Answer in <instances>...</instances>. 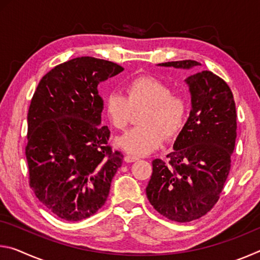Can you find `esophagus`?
I'll use <instances>...</instances> for the list:
<instances>
[{"label": "esophagus", "mask_w": 260, "mask_h": 260, "mask_svg": "<svg viewBox=\"0 0 260 260\" xmlns=\"http://www.w3.org/2000/svg\"><path fill=\"white\" fill-rule=\"evenodd\" d=\"M138 159H139L138 157L132 156V155H126V156H125V161H126V162H133V161H136Z\"/></svg>", "instance_id": "obj_1"}]
</instances>
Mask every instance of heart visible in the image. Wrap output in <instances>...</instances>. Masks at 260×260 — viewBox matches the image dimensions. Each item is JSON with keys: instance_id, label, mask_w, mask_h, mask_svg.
I'll use <instances>...</instances> for the list:
<instances>
[{"instance_id": "obj_1", "label": "heart", "mask_w": 260, "mask_h": 260, "mask_svg": "<svg viewBox=\"0 0 260 260\" xmlns=\"http://www.w3.org/2000/svg\"><path fill=\"white\" fill-rule=\"evenodd\" d=\"M146 108L140 117L142 126L127 132L116 144L133 156H146L156 151L165 138L177 136L186 124L188 103L184 96L172 93V88L159 79L141 76L126 85V96L111 91L104 100V113L112 127L124 131L133 110Z\"/></svg>"}]
</instances>
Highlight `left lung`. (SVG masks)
Returning <instances> with one entry per match:
<instances>
[{"instance_id":"8db88e82","label":"left lung","mask_w":260,"mask_h":260,"mask_svg":"<svg viewBox=\"0 0 260 260\" xmlns=\"http://www.w3.org/2000/svg\"><path fill=\"white\" fill-rule=\"evenodd\" d=\"M175 69L200 67L196 60L158 64ZM191 95L189 118L166 157L152 160L146 188L153 209L167 219L189 222L217 203L231 171L236 140V109L230 86L211 71L186 79Z\"/></svg>"}]
</instances>
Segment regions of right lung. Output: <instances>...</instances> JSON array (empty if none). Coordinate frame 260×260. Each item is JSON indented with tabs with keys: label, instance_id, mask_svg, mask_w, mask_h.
Instances as JSON below:
<instances>
[{
	"label": "right lung",
	"instance_id": "add662e5",
	"mask_svg": "<svg viewBox=\"0 0 260 260\" xmlns=\"http://www.w3.org/2000/svg\"><path fill=\"white\" fill-rule=\"evenodd\" d=\"M124 71L112 61L85 56L55 67L43 77L27 113L29 186L57 217L79 221L104 205L122 153L112 151L101 125L98 86Z\"/></svg>",
	"mask_w": 260,
	"mask_h": 260
}]
</instances>
